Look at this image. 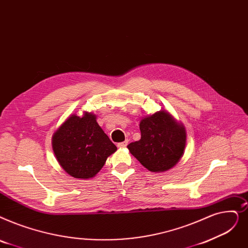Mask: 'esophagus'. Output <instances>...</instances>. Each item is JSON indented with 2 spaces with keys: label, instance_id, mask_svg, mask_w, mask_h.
<instances>
[{
  "label": "esophagus",
  "instance_id": "esophagus-1",
  "mask_svg": "<svg viewBox=\"0 0 248 248\" xmlns=\"http://www.w3.org/2000/svg\"><path fill=\"white\" fill-rule=\"evenodd\" d=\"M127 144H128V142H127V140H125V141H124V142H122V143H118V144H117V147H118V148H121V149H122V148H125Z\"/></svg>",
  "mask_w": 248,
  "mask_h": 248
}]
</instances>
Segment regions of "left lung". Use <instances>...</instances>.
Wrapping results in <instances>:
<instances>
[{
	"label": "left lung",
	"mask_w": 248,
	"mask_h": 248,
	"mask_svg": "<svg viewBox=\"0 0 248 248\" xmlns=\"http://www.w3.org/2000/svg\"><path fill=\"white\" fill-rule=\"evenodd\" d=\"M141 140L127 146L131 154L145 168L164 172L173 168L184 156L186 131L166 110L143 117L140 123Z\"/></svg>",
	"instance_id": "obj_1"
}]
</instances>
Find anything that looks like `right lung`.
I'll list each match as a JSON object with an SVG mask.
<instances>
[{"label":"right lung","mask_w":248,"mask_h":248,"mask_svg":"<svg viewBox=\"0 0 248 248\" xmlns=\"http://www.w3.org/2000/svg\"><path fill=\"white\" fill-rule=\"evenodd\" d=\"M51 145L62 168L81 179L94 177L117 150L96 122V115L87 111L82 116L71 114L53 133Z\"/></svg>","instance_id":"right-lung-1"}]
</instances>
